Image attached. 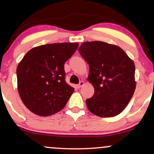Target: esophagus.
Here are the masks:
<instances>
[{"instance_id": "34e87169", "label": "esophagus", "mask_w": 154, "mask_h": 154, "mask_svg": "<svg viewBox=\"0 0 154 154\" xmlns=\"http://www.w3.org/2000/svg\"><path fill=\"white\" fill-rule=\"evenodd\" d=\"M85 84V83L83 82V81H81L79 82V84L77 85V87H78V88H80L81 87H82L83 86H84V85Z\"/></svg>"}]
</instances>
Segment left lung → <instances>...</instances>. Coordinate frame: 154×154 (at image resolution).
I'll return each instance as SVG.
<instances>
[{
  "label": "left lung",
  "mask_w": 154,
  "mask_h": 154,
  "mask_svg": "<svg viewBox=\"0 0 154 154\" xmlns=\"http://www.w3.org/2000/svg\"><path fill=\"white\" fill-rule=\"evenodd\" d=\"M78 50L89 65L88 81L94 88L86 101L90 112L101 117L120 114L136 88L133 60L119 46L101 41L84 42Z\"/></svg>",
  "instance_id": "left-lung-1"
}]
</instances>
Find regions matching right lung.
Here are the masks:
<instances>
[{
  "label": "right lung",
  "mask_w": 154,
  "mask_h": 154,
  "mask_svg": "<svg viewBox=\"0 0 154 154\" xmlns=\"http://www.w3.org/2000/svg\"><path fill=\"white\" fill-rule=\"evenodd\" d=\"M78 45L64 42L38 46L28 51L18 64L19 94L33 113L47 116L64 108L74 92L65 82L64 64Z\"/></svg>",
  "instance_id": "obj_1"
}]
</instances>
